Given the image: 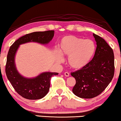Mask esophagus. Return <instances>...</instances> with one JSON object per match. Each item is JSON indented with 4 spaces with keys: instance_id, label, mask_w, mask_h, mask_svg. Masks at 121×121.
<instances>
[{
    "instance_id": "34e87169",
    "label": "esophagus",
    "mask_w": 121,
    "mask_h": 121,
    "mask_svg": "<svg viewBox=\"0 0 121 121\" xmlns=\"http://www.w3.org/2000/svg\"><path fill=\"white\" fill-rule=\"evenodd\" d=\"M64 75L65 76H66V77H69V73H68V72H65L64 73Z\"/></svg>"
}]
</instances>
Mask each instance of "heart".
I'll list each match as a JSON object with an SVG mask.
<instances>
[{"label":"heart","instance_id":"heart-1","mask_svg":"<svg viewBox=\"0 0 121 121\" xmlns=\"http://www.w3.org/2000/svg\"><path fill=\"white\" fill-rule=\"evenodd\" d=\"M63 56L68 57V62L72 68L79 70L85 67L93 57L96 50L95 43L91 39H84L73 35L62 37L59 44ZM56 60L62 62L64 59L59 52L56 53Z\"/></svg>","mask_w":121,"mask_h":121}]
</instances>
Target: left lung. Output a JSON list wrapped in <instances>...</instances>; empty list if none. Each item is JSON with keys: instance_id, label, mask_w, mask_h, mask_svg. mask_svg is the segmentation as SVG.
<instances>
[{"instance_id": "obj_1", "label": "left lung", "mask_w": 121, "mask_h": 121, "mask_svg": "<svg viewBox=\"0 0 121 121\" xmlns=\"http://www.w3.org/2000/svg\"><path fill=\"white\" fill-rule=\"evenodd\" d=\"M93 35L97 44L93 58L84 68L71 73L76 81L72 91L81 98H92L100 94L114 74L113 49L103 38L94 34Z\"/></svg>"}]
</instances>
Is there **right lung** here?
Listing matches in <instances>:
<instances>
[{
	"label": "right lung",
	"mask_w": 121,
	"mask_h": 121,
	"mask_svg": "<svg viewBox=\"0 0 121 121\" xmlns=\"http://www.w3.org/2000/svg\"><path fill=\"white\" fill-rule=\"evenodd\" d=\"M54 30L35 32L27 34L15 41L9 48L5 65V73L8 80L19 95L28 99H39L48 93L50 80L56 72H45L35 77L27 78L20 74L15 64V56L19 46L27 43L35 42L46 45L52 40Z\"/></svg>",
	"instance_id": "right-lung-1"
}]
</instances>
